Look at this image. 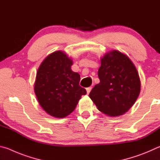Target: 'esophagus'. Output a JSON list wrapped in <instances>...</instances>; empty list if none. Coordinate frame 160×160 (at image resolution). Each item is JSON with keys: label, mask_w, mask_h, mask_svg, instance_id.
<instances>
[{"label": "esophagus", "mask_w": 160, "mask_h": 160, "mask_svg": "<svg viewBox=\"0 0 160 160\" xmlns=\"http://www.w3.org/2000/svg\"><path fill=\"white\" fill-rule=\"evenodd\" d=\"M91 90H92V87H90V88H88L86 89V90H87V93L88 94H89L90 92V91H91Z\"/></svg>", "instance_id": "obj_1"}]
</instances>
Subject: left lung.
Wrapping results in <instances>:
<instances>
[{"mask_svg":"<svg viewBox=\"0 0 160 160\" xmlns=\"http://www.w3.org/2000/svg\"><path fill=\"white\" fill-rule=\"evenodd\" d=\"M100 82L90 93L100 112L116 116L128 112L139 96L140 81L134 64L118 51L106 53L98 70Z\"/></svg>","mask_w":160,"mask_h":160,"instance_id":"left-lung-1","label":"left lung"}]
</instances>
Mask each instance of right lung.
<instances>
[{"mask_svg":"<svg viewBox=\"0 0 160 160\" xmlns=\"http://www.w3.org/2000/svg\"><path fill=\"white\" fill-rule=\"evenodd\" d=\"M72 61L61 51L50 54L38 69L34 92L46 112L56 118L69 115L86 90L79 85L80 76L72 71Z\"/></svg>","mask_w":160,"mask_h":160,"instance_id":"1","label":"right lung"}]
</instances>
